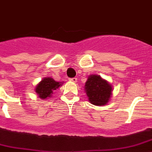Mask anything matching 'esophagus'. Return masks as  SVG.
<instances>
[{"mask_svg":"<svg viewBox=\"0 0 152 152\" xmlns=\"http://www.w3.org/2000/svg\"><path fill=\"white\" fill-rule=\"evenodd\" d=\"M70 80L72 81V82H74V83H76V82H77V78L76 77H73V78H70L69 79Z\"/></svg>","mask_w":152,"mask_h":152,"instance_id":"1","label":"esophagus"}]
</instances>
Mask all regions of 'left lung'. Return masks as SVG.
Segmentation results:
<instances>
[{"label": "left lung", "instance_id": "obj_1", "mask_svg": "<svg viewBox=\"0 0 152 152\" xmlns=\"http://www.w3.org/2000/svg\"><path fill=\"white\" fill-rule=\"evenodd\" d=\"M85 91L91 103L96 106L106 105L111 96L110 84L97 75L88 77L85 83Z\"/></svg>", "mask_w": 152, "mask_h": 152}]
</instances>
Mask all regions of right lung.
Here are the masks:
<instances>
[{"label":"right lung","mask_w":152,"mask_h":152,"mask_svg":"<svg viewBox=\"0 0 152 152\" xmlns=\"http://www.w3.org/2000/svg\"><path fill=\"white\" fill-rule=\"evenodd\" d=\"M61 85V84H60V83L56 82L52 78H44L37 85L35 91L39 95V98L45 99L46 98L50 97L51 94Z\"/></svg>","instance_id":"right-lung-1"}]
</instances>
